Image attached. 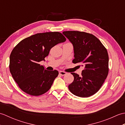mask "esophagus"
Returning a JSON list of instances; mask_svg holds the SVG:
<instances>
[{
    "label": "esophagus",
    "instance_id": "obj_1",
    "mask_svg": "<svg viewBox=\"0 0 125 125\" xmlns=\"http://www.w3.org/2000/svg\"><path fill=\"white\" fill-rule=\"evenodd\" d=\"M59 74L62 76H64L67 74V73H65V71H59Z\"/></svg>",
    "mask_w": 125,
    "mask_h": 125
}]
</instances>
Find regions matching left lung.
<instances>
[{
  "instance_id": "left-lung-1",
  "label": "left lung",
  "mask_w": 125,
  "mask_h": 125,
  "mask_svg": "<svg viewBox=\"0 0 125 125\" xmlns=\"http://www.w3.org/2000/svg\"><path fill=\"white\" fill-rule=\"evenodd\" d=\"M63 34L74 49L73 63H81L84 69L81 76L71 73L74 80L68 86L70 91L80 97H88L97 92L106 79L108 68L107 49L97 37L79 31H64Z\"/></svg>"
}]
</instances>
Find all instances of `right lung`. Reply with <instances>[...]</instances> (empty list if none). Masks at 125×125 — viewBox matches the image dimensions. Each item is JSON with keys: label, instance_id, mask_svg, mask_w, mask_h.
<instances>
[{"label": "right lung", "instance_id": "obj_1", "mask_svg": "<svg viewBox=\"0 0 125 125\" xmlns=\"http://www.w3.org/2000/svg\"><path fill=\"white\" fill-rule=\"evenodd\" d=\"M66 38L58 31L37 33L21 41L10 53V71L23 92L38 96L50 89L58 71L47 70L39 62L44 60L50 49Z\"/></svg>", "mask_w": 125, "mask_h": 125}]
</instances>
